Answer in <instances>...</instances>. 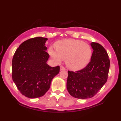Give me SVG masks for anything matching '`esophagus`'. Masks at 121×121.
Listing matches in <instances>:
<instances>
[{"instance_id": "esophagus-1", "label": "esophagus", "mask_w": 121, "mask_h": 121, "mask_svg": "<svg viewBox=\"0 0 121 121\" xmlns=\"http://www.w3.org/2000/svg\"><path fill=\"white\" fill-rule=\"evenodd\" d=\"M63 70H65V68L63 66H60V71H63Z\"/></svg>"}]
</instances>
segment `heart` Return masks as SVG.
<instances>
[{
    "label": "heart",
    "mask_w": 121,
    "mask_h": 121,
    "mask_svg": "<svg viewBox=\"0 0 121 121\" xmlns=\"http://www.w3.org/2000/svg\"><path fill=\"white\" fill-rule=\"evenodd\" d=\"M56 50L49 48V53L56 62L65 59L68 67L73 70H79L87 65L91 58V47L82 41L75 39L60 40L56 43Z\"/></svg>",
    "instance_id": "heart-1"
}]
</instances>
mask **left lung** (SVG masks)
<instances>
[{"instance_id":"1","label":"left lung","mask_w":121,"mask_h":121,"mask_svg":"<svg viewBox=\"0 0 121 121\" xmlns=\"http://www.w3.org/2000/svg\"><path fill=\"white\" fill-rule=\"evenodd\" d=\"M91 45L94 51L87 65L75 72L68 71L66 88L76 98L94 97L107 81L110 64L108 55L99 43L92 42Z\"/></svg>"}]
</instances>
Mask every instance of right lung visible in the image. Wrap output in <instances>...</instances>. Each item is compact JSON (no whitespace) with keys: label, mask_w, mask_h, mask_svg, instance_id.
Segmentation results:
<instances>
[{"label":"right lung","mask_w":121,"mask_h":121,"mask_svg":"<svg viewBox=\"0 0 121 121\" xmlns=\"http://www.w3.org/2000/svg\"><path fill=\"white\" fill-rule=\"evenodd\" d=\"M48 38L37 37L22 43L12 61V78L20 92L30 98L43 96L53 78L59 73V66L47 63L49 55L45 43Z\"/></svg>","instance_id":"right-lung-1"}]
</instances>
